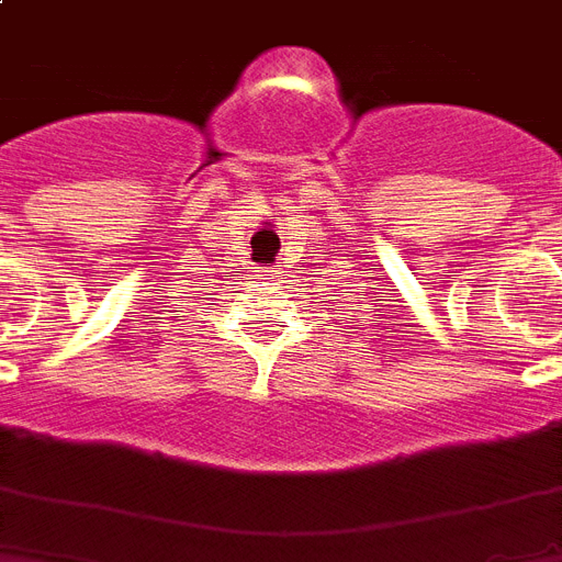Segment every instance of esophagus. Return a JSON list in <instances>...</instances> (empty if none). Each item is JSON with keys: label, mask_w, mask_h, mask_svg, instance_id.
Instances as JSON below:
<instances>
[{"label": "esophagus", "mask_w": 562, "mask_h": 562, "mask_svg": "<svg viewBox=\"0 0 562 562\" xmlns=\"http://www.w3.org/2000/svg\"><path fill=\"white\" fill-rule=\"evenodd\" d=\"M261 278H267V281H278V278H281V270H278V267H261Z\"/></svg>", "instance_id": "obj_1"}]
</instances>
